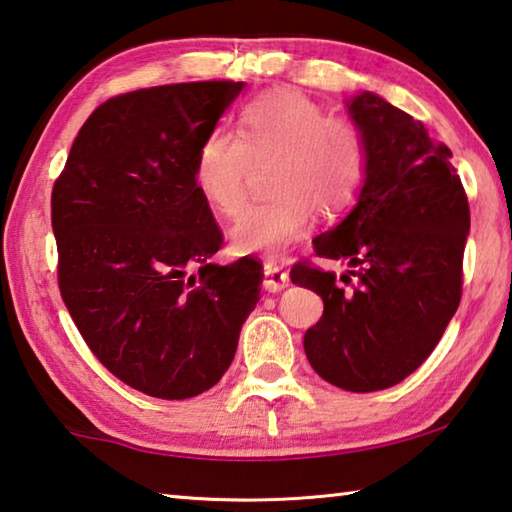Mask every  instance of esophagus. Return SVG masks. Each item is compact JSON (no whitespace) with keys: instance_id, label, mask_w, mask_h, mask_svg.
Wrapping results in <instances>:
<instances>
[{"instance_id":"1","label":"esophagus","mask_w":512,"mask_h":512,"mask_svg":"<svg viewBox=\"0 0 512 512\" xmlns=\"http://www.w3.org/2000/svg\"><path fill=\"white\" fill-rule=\"evenodd\" d=\"M262 287L268 293L282 291L284 287H289V273L284 271L282 266H277L273 262H264V282H262Z\"/></svg>"}]
</instances>
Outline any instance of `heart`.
<instances>
[{"instance_id":"b5f03b06","label":"heart","mask_w":512,"mask_h":512,"mask_svg":"<svg viewBox=\"0 0 512 512\" xmlns=\"http://www.w3.org/2000/svg\"><path fill=\"white\" fill-rule=\"evenodd\" d=\"M268 158L273 194L248 203L230 228L241 253L280 255L309 230L314 212L332 219L348 210L366 178L368 146L350 117L327 115L300 92H266L241 110L237 133L214 128L203 137L194 160L198 192L214 210L232 214L253 162Z\"/></svg>"}]
</instances>
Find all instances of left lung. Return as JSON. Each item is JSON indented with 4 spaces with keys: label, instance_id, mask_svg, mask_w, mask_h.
I'll use <instances>...</instances> for the list:
<instances>
[{
    "label": "left lung",
    "instance_id": "obj_1",
    "mask_svg": "<svg viewBox=\"0 0 512 512\" xmlns=\"http://www.w3.org/2000/svg\"><path fill=\"white\" fill-rule=\"evenodd\" d=\"M350 115L366 137V180L354 210L314 250L354 268L341 285L302 259L291 282L325 302L305 334L311 368L343 391L372 393L418 370L456 314L470 205L452 151L422 121L370 92L350 101Z\"/></svg>",
    "mask_w": 512,
    "mask_h": 512
}]
</instances>
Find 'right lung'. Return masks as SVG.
<instances>
[{"label": "right lung", "instance_id": "add662e5", "mask_svg": "<svg viewBox=\"0 0 512 512\" xmlns=\"http://www.w3.org/2000/svg\"><path fill=\"white\" fill-rule=\"evenodd\" d=\"M241 88L117 94L85 121L51 189L69 316L112 375L160 400H187L223 377L259 300V259L210 264L223 235L194 180L198 146Z\"/></svg>", "mask_w": 512, "mask_h": 512}]
</instances>
